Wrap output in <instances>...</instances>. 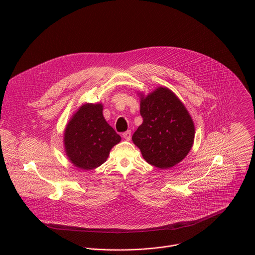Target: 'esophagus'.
Returning a JSON list of instances; mask_svg holds the SVG:
<instances>
[{"mask_svg":"<svg viewBox=\"0 0 255 255\" xmlns=\"http://www.w3.org/2000/svg\"><path fill=\"white\" fill-rule=\"evenodd\" d=\"M123 138H124L125 140H127V141H130V139H131V131L128 130V131L124 132V133H123Z\"/></svg>","mask_w":255,"mask_h":255,"instance_id":"34e87169","label":"esophagus"}]
</instances>
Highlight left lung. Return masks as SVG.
Returning a JSON list of instances; mask_svg holds the SVG:
<instances>
[{
	"label": "left lung",
	"mask_w": 255,
	"mask_h": 255,
	"mask_svg": "<svg viewBox=\"0 0 255 255\" xmlns=\"http://www.w3.org/2000/svg\"><path fill=\"white\" fill-rule=\"evenodd\" d=\"M143 123L132 136L143 158L159 169L180 163L190 152L195 125L185 105L167 87H158L146 97L140 95Z\"/></svg>",
	"instance_id": "1"
}]
</instances>
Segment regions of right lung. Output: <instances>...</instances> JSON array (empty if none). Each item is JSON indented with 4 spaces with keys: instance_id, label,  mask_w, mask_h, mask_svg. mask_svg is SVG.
I'll list each match as a JSON object with an SVG mask.
<instances>
[{
    "instance_id": "obj_1",
    "label": "right lung",
    "mask_w": 255,
    "mask_h": 255,
    "mask_svg": "<svg viewBox=\"0 0 255 255\" xmlns=\"http://www.w3.org/2000/svg\"><path fill=\"white\" fill-rule=\"evenodd\" d=\"M101 103H86L73 114L66 125L63 143L66 156L77 168L92 170L108 158L121 137L103 117Z\"/></svg>"
}]
</instances>
